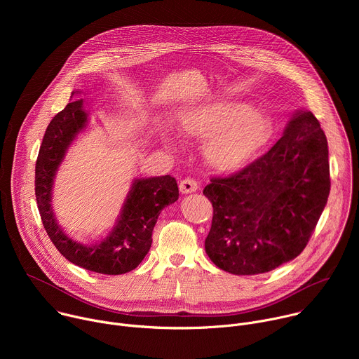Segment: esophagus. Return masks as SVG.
I'll return each instance as SVG.
<instances>
[{"label": "esophagus", "instance_id": "34e87169", "mask_svg": "<svg viewBox=\"0 0 359 359\" xmlns=\"http://www.w3.org/2000/svg\"><path fill=\"white\" fill-rule=\"evenodd\" d=\"M198 189V184H197V182L196 180H193V179H183L182 182H180V184H179V190L183 193V194H187V193H193V191H196Z\"/></svg>", "mask_w": 359, "mask_h": 359}]
</instances>
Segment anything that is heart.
Segmentation results:
<instances>
[{"instance_id":"obj_1","label":"heart","mask_w":359,"mask_h":359,"mask_svg":"<svg viewBox=\"0 0 359 359\" xmlns=\"http://www.w3.org/2000/svg\"><path fill=\"white\" fill-rule=\"evenodd\" d=\"M177 122L183 137L206 139L204 159L217 172L245 166L273 135L271 119L245 102H204L183 109Z\"/></svg>"}]
</instances>
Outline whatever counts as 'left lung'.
Here are the masks:
<instances>
[{"label": "left lung", "instance_id": "obj_1", "mask_svg": "<svg viewBox=\"0 0 359 359\" xmlns=\"http://www.w3.org/2000/svg\"><path fill=\"white\" fill-rule=\"evenodd\" d=\"M330 187L325 133L310 111L298 109L264 156L204 187L213 204L204 241L210 260L236 276L294 260L320 220Z\"/></svg>", "mask_w": 359, "mask_h": 359}]
</instances>
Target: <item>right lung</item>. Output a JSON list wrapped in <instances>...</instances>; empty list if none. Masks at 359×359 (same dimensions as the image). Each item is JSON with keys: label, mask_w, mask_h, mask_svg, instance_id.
I'll list each match as a JSON object with an SVG mask.
<instances>
[{"label": "right lung", "mask_w": 359, "mask_h": 359, "mask_svg": "<svg viewBox=\"0 0 359 359\" xmlns=\"http://www.w3.org/2000/svg\"><path fill=\"white\" fill-rule=\"evenodd\" d=\"M82 93L81 90L72 92ZM71 96V97H72ZM83 99L72 100L49 122L35 166V197L42 224L67 260L99 274H125L136 269L151 245V233L161 212L179 198L176 179H135L111 233L99 243L82 244L67 236L57 222L50 200L53 186L67 150L88 125Z\"/></svg>", "instance_id": "add662e5"}]
</instances>
